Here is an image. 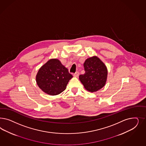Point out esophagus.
<instances>
[{"instance_id":"esophagus-1","label":"esophagus","mask_w":146,"mask_h":146,"mask_svg":"<svg viewBox=\"0 0 146 146\" xmlns=\"http://www.w3.org/2000/svg\"><path fill=\"white\" fill-rule=\"evenodd\" d=\"M79 75H80V73H79V72H75L74 74V77H78L79 76Z\"/></svg>"}]
</instances>
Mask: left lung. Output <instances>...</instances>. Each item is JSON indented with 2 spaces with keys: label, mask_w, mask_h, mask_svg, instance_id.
Masks as SVG:
<instances>
[{
  "label": "left lung",
  "mask_w": 146,
  "mask_h": 146,
  "mask_svg": "<svg viewBox=\"0 0 146 146\" xmlns=\"http://www.w3.org/2000/svg\"><path fill=\"white\" fill-rule=\"evenodd\" d=\"M84 74L80 75L79 79L85 89L91 92L98 91L106 84L108 69L102 60L96 56L87 58L84 63Z\"/></svg>",
  "instance_id": "obj_1"
}]
</instances>
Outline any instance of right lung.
<instances>
[{
	"mask_svg": "<svg viewBox=\"0 0 146 146\" xmlns=\"http://www.w3.org/2000/svg\"><path fill=\"white\" fill-rule=\"evenodd\" d=\"M72 77L60 60L52 58L39 69L36 75V82L44 93L55 96L66 90L69 81Z\"/></svg>",
	"mask_w": 146,
	"mask_h": 146,
	"instance_id": "add662e5",
	"label": "right lung"
}]
</instances>
